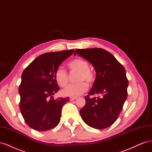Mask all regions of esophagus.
I'll list each match as a JSON object with an SVG mask.
<instances>
[{
    "label": "esophagus",
    "instance_id": "34e87169",
    "mask_svg": "<svg viewBox=\"0 0 152 152\" xmlns=\"http://www.w3.org/2000/svg\"><path fill=\"white\" fill-rule=\"evenodd\" d=\"M77 99V97H70V100L71 101H73V100H75V99Z\"/></svg>",
    "mask_w": 152,
    "mask_h": 152
}]
</instances>
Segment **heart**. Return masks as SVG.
I'll use <instances>...</instances> for the list:
<instances>
[{"label":"heart","mask_w":152,"mask_h":152,"mask_svg":"<svg viewBox=\"0 0 152 152\" xmlns=\"http://www.w3.org/2000/svg\"><path fill=\"white\" fill-rule=\"evenodd\" d=\"M68 67L71 72H78L76 77L77 83L68 86L62 91L63 95L70 97H76L83 94L88 88L86 83L91 84L94 81V72L89 68L87 61L81 58H75L68 63ZM55 79L58 84L61 87H65L69 81L67 72L61 68H59L55 73Z\"/></svg>","instance_id":"b5f03b06"}]
</instances>
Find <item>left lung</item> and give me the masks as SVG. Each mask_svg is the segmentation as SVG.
<instances>
[{
	"label": "left lung",
	"instance_id": "obj_1",
	"mask_svg": "<svg viewBox=\"0 0 152 152\" xmlns=\"http://www.w3.org/2000/svg\"><path fill=\"white\" fill-rule=\"evenodd\" d=\"M76 54L91 63L96 72L93 86L85 96L86 104L80 110V116L91 127L107 128L116 121L127 97L129 82L125 68L103 49H77L73 55ZM96 94L102 96L90 97Z\"/></svg>",
	"mask_w": 152,
	"mask_h": 152
}]
</instances>
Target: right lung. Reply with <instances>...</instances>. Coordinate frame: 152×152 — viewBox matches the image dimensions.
<instances>
[{"instance_id":"add662e5","label":"right lung","mask_w":152,"mask_h":152,"mask_svg":"<svg viewBox=\"0 0 152 152\" xmlns=\"http://www.w3.org/2000/svg\"><path fill=\"white\" fill-rule=\"evenodd\" d=\"M73 50L44 53L35 58L23 72L19 86L20 108L25 121L33 129L50 130L60 121L62 107L69 98L53 99L59 89L55 73Z\"/></svg>"}]
</instances>
